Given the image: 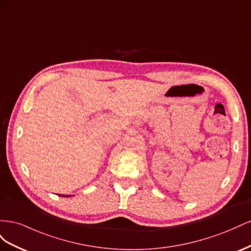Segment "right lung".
Instances as JSON below:
<instances>
[{"mask_svg":"<svg viewBox=\"0 0 251 251\" xmlns=\"http://www.w3.org/2000/svg\"><path fill=\"white\" fill-rule=\"evenodd\" d=\"M59 196H62V197H66V198H67V197H71V196H68V195H59Z\"/></svg>","mask_w":251,"mask_h":251,"instance_id":"obj_1","label":"right lung"}]
</instances>
